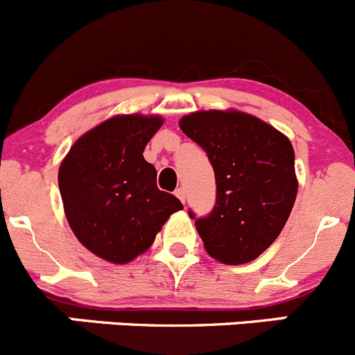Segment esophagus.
<instances>
[{
    "instance_id": "obj_1",
    "label": "esophagus",
    "mask_w": 355,
    "mask_h": 355,
    "mask_svg": "<svg viewBox=\"0 0 355 355\" xmlns=\"http://www.w3.org/2000/svg\"><path fill=\"white\" fill-rule=\"evenodd\" d=\"M176 196H178L179 200H181L182 203H184V202H186V191H184V188H178V189H176Z\"/></svg>"
}]
</instances>
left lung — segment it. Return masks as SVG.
Wrapping results in <instances>:
<instances>
[{
  "mask_svg": "<svg viewBox=\"0 0 355 355\" xmlns=\"http://www.w3.org/2000/svg\"><path fill=\"white\" fill-rule=\"evenodd\" d=\"M179 128L205 150L216 174V207L195 220L207 254L230 266L255 261L279 236L295 203L292 143L268 122L233 108L191 112Z\"/></svg>",
  "mask_w": 355,
  "mask_h": 355,
  "instance_id": "obj_1",
  "label": "left lung"
}]
</instances>
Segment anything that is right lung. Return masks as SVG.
<instances>
[{"label": "right lung", "instance_id": "add662e5", "mask_svg": "<svg viewBox=\"0 0 355 355\" xmlns=\"http://www.w3.org/2000/svg\"><path fill=\"white\" fill-rule=\"evenodd\" d=\"M164 117L122 114L84 132L58 169L63 212L77 240L96 257L128 264L145 254L171 216L182 209L157 188L143 157Z\"/></svg>", "mask_w": 355, "mask_h": 355}]
</instances>
